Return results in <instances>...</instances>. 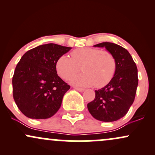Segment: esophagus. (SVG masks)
<instances>
[{"label": "esophagus", "instance_id": "esophagus-1", "mask_svg": "<svg viewBox=\"0 0 155 155\" xmlns=\"http://www.w3.org/2000/svg\"><path fill=\"white\" fill-rule=\"evenodd\" d=\"M74 89H75L76 90H77V91H79V92L84 91V88H80V87H74Z\"/></svg>", "mask_w": 155, "mask_h": 155}]
</instances>
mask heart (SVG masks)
Segmentation results:
<instances>
[{"instance_id":"b5f03b06","label":"heart","mask_w":155,"mask_h":155,"mask_svg":"<svg viewBox=\"0 0 155 155\" xmlns=\"http://www.w3.org/2000/svg\"><path fill=\"white\" fill-rule=\"evenodd\" d=\"M71 58L62 55L55 64L57 73L63 79H68L81 69L82 74L73 76L72 84L77 87H102L112 79L116 71V60L111 52L95 48L84 47L71 53Z\"/></svg>"}]
</instances>
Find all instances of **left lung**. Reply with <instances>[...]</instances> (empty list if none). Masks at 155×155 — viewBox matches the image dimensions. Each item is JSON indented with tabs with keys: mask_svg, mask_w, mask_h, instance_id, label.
Segmentation results:
<instances>
[{
	"mask_svg": "<svg viewBox=\"0 0 155 155\" xmlns=\"http://www.w3.org/2000/svg\"><path fill=\"white\" fill-rule=\"evenodd\" d=\"M93 47H105L113 54L116 71L108 84L95 90V97L87 104V108L96 120L114 122L123 117L134 101L138 84V69L128 51L121 46L103 42Z\"/></svg>",
	"mask_w": 155,
	"mask_h": 155,
	"instance_id": "left-lung-1",
	"label": "left lung"
}]
</instances>
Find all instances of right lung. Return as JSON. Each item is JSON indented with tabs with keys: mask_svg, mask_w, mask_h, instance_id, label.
<instances>
[{
	"mask_svg": "<svg viewBox=\"0 0 155 155\" xmlns=\"http://www.w3.org/2000/svg\"><path fill=\"white\" fill-rule=\"evenodd\" d=\"M71 49L47 44L28 51L21 58L12 79L13 97L27 117L48 119L59 110L70 86L58 75L55 64Z\"/></svg>",
	"mask_w": 155,
	"mask_h": 155,
	"instance_id": "add662e5",
	"label": "right lung"
}]
</instances>
